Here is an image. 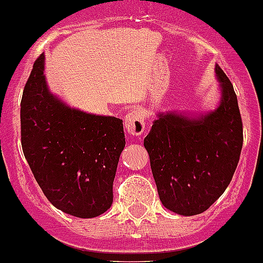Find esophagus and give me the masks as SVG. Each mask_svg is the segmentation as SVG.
<instances>
[{
    "label": "esophagus",
    "instance_id": "esophagus-1",
    "mask_svg": "<svg viewBox=\"0 0 263 263\" xmlns=\"http://www.w3.org/2000/svg\"><path fill=\"white\" fill-rule=\"evenodd\" d=\"M145 116L142 111L133 110L127 113L125 117V129L132 136H142L145 132Z\"/></svg>",
    "mask_w": 263,
    "mask_h": 263
}]
</instances>
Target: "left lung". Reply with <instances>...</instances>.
Returning <instances> with one entry per match:
<instances>
[{
  "label": "left lung",
  "instance_id": "obj_1",
  "mask_svg": "<svg viewBox=\"0 0 263 263\" xmlns=\"http://www.w3.org/2000/svg\"><path fill=\"white\" fill-rule=\"evenodd\" d=\"M221 92L215 110L158 113L143 145L159 199L182 216L203 213L231 183L242 148V121L233 85L215 67Z\"/></svg>",
  "mask_w": 263,
  "mask_h": 263
}]
</instances>
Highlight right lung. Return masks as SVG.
Here are the masks:
<instances>
[{
    "label": "right lung",
    "instance_id": "add662e5",
    "mask_svg": "<svg viewBox=\"0 0 263 263\" xmlns=\"http://www.w3.org/2000/svg\"><path fill=\"white\" fill-rule=\"evenodd\" d=\"M21 141L34 178L58 210L92 218L110 208L125 147L122 120L71 108L51 93L43 53L23 90Z\"/></svg>",
    "mask_w": 263,
    "mask_h": 263
}]
</instances>
